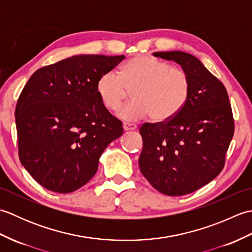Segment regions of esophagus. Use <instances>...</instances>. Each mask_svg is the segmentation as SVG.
<instances>
[{
    "instance_id": "34e87169",
    "label": "esophagus",
    "mask_w": 252,
    "mask_h": 252,
    "mask_svg": "<svg viewBox=\"0 0 252 252\" xmlns=\"http://www.w3.org/2000/svg\"><path fill=\"white\" fill-rule=\"evenodd\" d=\"M136 127H137V126L134 125V123H129V122L123 123V130L125 131H133V130H135Z\"/></svg>"
}]
</instances>
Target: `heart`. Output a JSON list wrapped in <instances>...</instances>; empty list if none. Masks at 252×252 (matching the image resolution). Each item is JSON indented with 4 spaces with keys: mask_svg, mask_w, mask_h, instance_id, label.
Listing matches in <instances>:
<instances>
[{
    "mask_svg": "<svg viewBox=\"0 0 252 252\" xmlns=\"http://www.w3.org/2000/svg\"><path fill=\"white\" fill-rule=\"evenodd\" d=\"M132 91L131 103L118 111L123 120H137L151 115L156 122L167 121L183 108L190 91L184 69L146 55L126 62L117 74L108 71L96 82V94L106 109L117 110Z\"/></svg>",
    "mask_w": 252,
    "mask_h": 252,
    "instance_id": "obj_1",
    "label": "heart"
}]
</instances>
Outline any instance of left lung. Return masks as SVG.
Here are the masks:
<instances>
[{"mask_svg":"<svg viewBox=\"0 0 252 252\" xmlns=\"http://www.w3.org/2000/svg\"><path fill=\"white\" fill-rule=\"evenodd\" d=\"M189 73L190 91L183 108L171 119L140 127L142 174L161 194L183 196L220 174L234 135L227 91L201 62L181 51L156 52Z\"/></svg>","mask_w":252,"mask_h":252,"instance_id":"obj_1","label":"left lung"}]
</instances>
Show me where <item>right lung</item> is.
Here are the masks:
<instances>
[{
	"label": "right lung",
	"instance_id": "add662e5",
	"mask_svg": "<svg viewBox=\"0 0 252 252\" xmlns=\"http://www.w3.org/2000/svg\"><path fill=\"white\" fill-rule=\"evenodd\" d=\"M125 56L76 55L42 67L21 91L15 117L21 164L61 194L95 175L105 148L123 133L96 94V82Z\"/></svg>",
	"mask_w": 252,
	"mask_h": 252
}]
</instances>
